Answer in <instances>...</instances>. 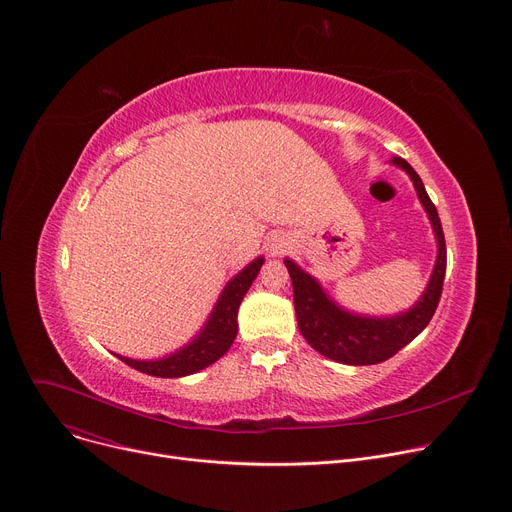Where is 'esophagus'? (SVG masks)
Segmentation results:
<instances>
[{"label": "esophagus", "instance_id": "esophagus-1", "mask_svg": "<svg viewBox=\"0 0 512 512\" xmlns=\"http://www.w3.org/2000/svg\"><path fill=\"white\" fill-rule=\"evenodd\" d=\"M286 247H288V245L282 241V238H274V241L269 243V253H271V255H280V253L286 251Z\"/></svg>", "mask_w": 512, "mask_h": 512}]
</instances>
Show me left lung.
Returning a JSON list of instances; mask_svg holds the SVG:
<instances>
[{"mask_svg":"<svg viewBox=\"0 0 512 512\" xmlns=\"http://www.w3.org/2000/svg\"><path fill=\"white\" fill-rule=\"evenodd\" d=\"M391 164L405 170L407 177L412 179L418 199L432 224L438 247L428 286L412 309L391 317H368L352 313L344 309V306H339L311 274L300 269L298 263L288 257L284 259L292 280L296 321L302 337L319 354L342 364L366 366L379 364L395 356L403 346L410 344L414 337L426 329L438 306L442 282H445L447 247L434 203L430 201L422 179L410 164L399 156H395Z\"/></svg>","mask_w":512,"mask_h":512,"instance_id":"obj_1","label":"left lung"}]
</instances>
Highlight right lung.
Listing matches in <instances>:
<instances>
[{
  "instance_id": "obj_1",
  "label": "right lung",
  "mask_w": 512,
  "mask_h": 512,
  "mask_svg": "<svg viewBox=\"0 0 512 512\" xmlns=\"http://www.w3.org/2000/svg\"><path fill=\"white\" fill-rule=\"evenodd\" d=\"M263 261V257H257L245 269L238 271V274L224 286L222 294L216 300V306L212 309L208 321L199 329V333L177 352L156 360H133L121 354L115 356L135 370L162 379H179L208 368L230 350L238 331V306H241L247 290L257 278Z\"/></svg>"
}]
</instances>
